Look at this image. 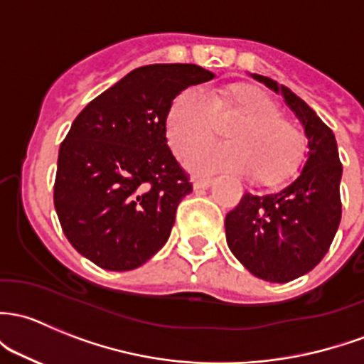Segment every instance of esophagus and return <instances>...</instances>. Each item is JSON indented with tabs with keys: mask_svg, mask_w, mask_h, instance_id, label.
<instances>
[{
	"mask_svg": "<svg viewBox=\"0 0 364 364\" xmlns=\"http://www.w3.org/2000/svg\"><path fill=\"white\" fill-rule=\"evenodd\" d=\"M213 185V179H195L193 188L195 190H208Z\"/></svg>",
	"mask_w": 364,
	"mask_h": 364,
	"instance_id": "obj_1",
	"label": "esophagus"
}]
</instances>
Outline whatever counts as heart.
<instances>
[{
    "mask_svg": "<svg viewBox=\"0 0 364 364\" xmlns=\"http://www.w3.org/2000/svg\"><path fill=\"white\" fill-rule=\"evenodd\" d=\"M218 117H237L225 136L190 148L183 164L198 176L235 172L251 174L256 183L275 185L296 172L304 159L300 132L281 117L277 102L259 87L232 83L209 95L200 87L176 94L166 113V136L176 153L209 136Z\"/></svg>",
    "mask_w": 364,
    "mask_h": 364,
    "instance_id": "obj_1",
    "label": "heart"
}]
</instances>
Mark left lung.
<instances>
[{
	"label": "left lung",
	"instance_id": "obj_1",
	"mask_svg": "<svg viewBox=\"0 0 364 364\" xmlns=\"http://www.w3.org/2000/svg\"><path fill=\"white\" fill-rule=\"evenodd\" d=\"M281 94L307 136L309 153L300 176L277 193H244L225 218L227 244L256 277L289 282L311 272L324 258L342 218L335 134L311 106L272 78L251 75Z\"/></svg>",
	"mask_w": 364,
	"mask_h": 364
}]
</instances>
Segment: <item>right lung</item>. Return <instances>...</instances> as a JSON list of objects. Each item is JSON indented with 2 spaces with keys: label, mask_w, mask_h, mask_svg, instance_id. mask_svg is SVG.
Masks as SVG:
<instances>
[{
  "label": "right lung",
  "mask_w": 364,
  "mask_h": 364,
  "mask_svg": "<svg viewBox=\"0 0 364 364\" xmlns=\"http://www.w3.org/2000/svg\"><path fill=\"white\" fill-rule=\"evenodd\" d=\"M214 75L195 64L137 68L75 118L57 159L53 204L71 246L105 270H134L162 250L192 192L167 146L178 92Z\"/></svg>",
  "instance_id": "right-lung-1"
}]
</instances>
